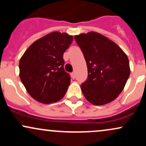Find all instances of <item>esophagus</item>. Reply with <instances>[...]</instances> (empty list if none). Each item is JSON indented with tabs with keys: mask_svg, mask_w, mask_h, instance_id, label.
<instances>
[{
	"mask_svg": "<svg viewBox=\"0 0 146 146\" xmlns=\"http://www.w3.org/2000/svg\"><path fill=\"white\" fill-rule=\"evenodd\" d=\"M71 78H73V79H75V73H71Z\"/></svg>",
	"mask_w": 146,
	"mask_h": 146,
	"instance_id": "34e87169",
	"label": "esophagus"
}]
</instances>
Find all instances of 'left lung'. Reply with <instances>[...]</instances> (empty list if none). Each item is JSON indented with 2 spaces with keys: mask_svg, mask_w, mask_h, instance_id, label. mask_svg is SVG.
<instances>
[{
  "mask_svg": "<svg viewBox=\"0 0 146 146\" xmlns=\"http://www.w3.org/2000/svg\"><path fill=\"white\" fill-rule=\"evenodd\" d=\"M74 38L88 68V78L81 85L85 98L96 106L113 101L130 76L126 54L116 43L99 33H81Z\"/></svg>",
  "mask_w": 146,
  "mask_h": 146,
  "instance_id": "left-lung-1",
  "label": "left lung"
}]
</instances>
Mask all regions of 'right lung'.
Segmentation results:
<instances>
[{
	"instance_id": "obj_1",
	"label": "right lung",
	"mask_w": 146,
	"mask_h": 146,
	"mask_svg": "<svg viewBox=\"0 0 146 146\" xmlns=\"http://www.w3.org/2000/svg\"><path fill=\"white\" fill-rule=\"evenodd\" d=\"M73 39L66 33L51 32L35 41L21 57L20 78L36 101L53 103L66 94L71 78L64 69L63 54Z\"/></svg>"
}]
</instances>
